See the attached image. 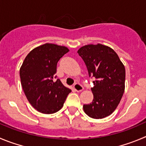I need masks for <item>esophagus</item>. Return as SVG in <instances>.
Masks as SVG:
<instances>
[{
  "label": "esophagus",
  "instance_id": "obj_1",
  "mask_svg": "<svg viewBox=\"0 0 146 146\" xmlns=\"http://www.w3.org/2000/svg\"><path fill=\"white\" fill-rule=\"evenodd\" d=\"M73 88H74L77 92H81L84 90V87H83L80 84H75L74 85H73Z\"/></svg>",
  "mask_w": 146,
  "mask_h": 146
}]
</instances>
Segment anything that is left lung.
<instances>
[{
  "label": "left lung",
  "instance_id": "8db88e82",
  "mask_svg": "<svg viewBox=\"0 0 146 146\" xmlns=\"http://www.w3.org/2000/svg\"><path fill=\"white\" fill-rule=\"evenodd\" d=\"M78 53L90 77L96 78L92 88L94 99L84 104V112L94 119L106 117L116 110L125 92V66L115 51L104 44L83 46Z\"/></svg>",
  "mask_w": 146,
  "mask_h": 146
}]
</instances>
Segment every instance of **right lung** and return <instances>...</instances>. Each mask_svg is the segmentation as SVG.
I'll return each instance as SVG.
<instances>
[{"label":"right lung","mask_w":146,"mask_h":146,"mask_svg":"<svg viewBox=\"0 0 146 146\" xmlns=\"http://www.w3.org/2000/svg\"><path fill=\"white\" fill-rule=\"evenodd\" d=\"M69 52L65 46L46 43L35 47L20 68L23 90L31 105L43 114H53L63 107L71 92L60 80L54 79L59 60Z\"/></svg>","instance_id":"obj_1"}]
</instances>
